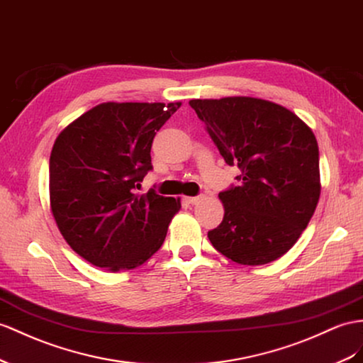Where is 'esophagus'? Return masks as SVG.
I'll list each match as a JSON object with an SVG mask.
<instances>
[{
  "instance_id": "esophagus-1",
  "label": "esophagus",
  "mask_w": 363,
  "mask_h": 363,
  "mask_svg": "<svg viewBox=\"0 0 363 363\" xmlns=\"http://www.w3.org/2000/svg\"><path fill=\"white\" fill-rule=\"evenodd\" d=\"M201 199H202V196H190V198H185V202L191 203V206H194V203H198Z\"/></svg>"
}]
</instances>
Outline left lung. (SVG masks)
<instances>
[{
	"instance_id": "8db88e82",
	"label": "left lung",
	"mask_w": 363,
	"mask_h": 363,
	"mask_svg": "<svg viewBox=\"0 0 363 363\" xmlns=\"http://www.w3.org/2000/svg\"><path fill=\"white\" fill-rule=\"evenodd\" d=\"M190 107L239 185L219 193L225 215L208 231L220 255L242 265L284 256L315 210L320 196L319 147L311 128L274 102L235 96L191 99Z\"/></svg>"
}]
</instances>
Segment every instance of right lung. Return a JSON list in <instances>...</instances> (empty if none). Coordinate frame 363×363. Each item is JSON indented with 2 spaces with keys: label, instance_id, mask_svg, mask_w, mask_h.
<instances>
[{
  "label": "right lung",
  "instance_id": "1",
  "mask_svg": "<svg viewBox=\"0 0 363 363\" xmlns=\"http://www.w3.org/2000/svg\"><path fill=\"white\" fill-rule=\"evenodd\" d=\"M181 102H106L62 130L49 164L50 207L67 244L90 264L132 270L164 244L181 202L150 189L157 130Z\"/></svg>",
  "mask_w": 363,
  "mask_h": 363
}]
</instances>
